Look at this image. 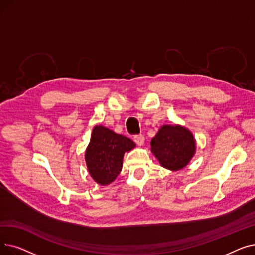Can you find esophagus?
<instances>
[{
	"label": "esophagus",
	"instance_id": "obj_1",
	"mask_svg": "<svg viewBox=\"0 0 255 255\" xmlns=\"http://www.w3.org/2000/svg\"><path fill=\"white\" fill-rule=\"evenodd\" d=\"M133 140L137 146H142L143 142H145V137H143V135H141V134H138V135L134 136Z\"/></svg>",
	"mask_w": 255,
	"mask_h": 255
}]
</instances>
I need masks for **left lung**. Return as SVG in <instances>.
I'll return each mask as SVG.
<instances>
[{"label": "left lung", "instance_id": "8db88e82", "mask_svg": "<svg viewBox=\"0 0 255 255\" xmlns=\"http://www.w3.org/2000/svg\"><path fill=\"white\" fill-rule=\"evenodd\" d=\"M151 152L161 167L170 171L185 168L196 153V139L184 126L162 125L151 139Z\"/></svg>", "mask_w": 255, "mask_h": 255}]
</instances>
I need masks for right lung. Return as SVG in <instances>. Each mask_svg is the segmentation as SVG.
<instances>
[{
	"label": "right lung",
	"instance_id": "1",
	"mask_svg": "<svg viewBox=\"0 0 255 255\" xmlns=\"http://www.w3.org/2000/svg\"><path fill=\"white\" fill-rule=\"evenodd\" d=\"M133 148L135 143L130 138L96 125L85 150L86 165L93 179L102 186L114 182L123 168L125 153Z\"/></svg>",
	"mask_w": 255,
	"mask_h": 255
}]
</instances>
